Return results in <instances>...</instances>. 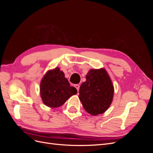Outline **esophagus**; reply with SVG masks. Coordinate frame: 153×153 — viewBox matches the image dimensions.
Wrapping results in <instances>:
<instances>
[{
  "mask_svg": "<svg viewBox=\"0 0 153 153\" xmlns=\"http://www.w3.org/2000/svg\"><path fill=\"white\" fill-rule=\"evenodd\" d=\"M75 87L76 89H77V91L78 92V91H79V89H80V85L75 84Z\"/></svg>",
  "mask_w": 153,
  "mask_h": 153,
  "instance_id": "obj_1",
  "label": "esophagus"
}]
</instances>
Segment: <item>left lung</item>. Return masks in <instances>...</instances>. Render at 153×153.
Returning a JSON list of instances; mask_svg holds the SVG:
<instances>
[{
    "instance_id": "obj_1",
    "label": "left lung",
    "mask_w": 153,
    "mask_h": 153,
    "mask_svg": "<svg viewBox=\"0 0 153 153\" xmlns=\"http://www.w3.org/2000/svg\"><path fill=\"white\" fill-rule=\"evenodd\" d=\"M113 96L114 86L105 69H91L79 90L84 109L92 115L103 114L109 108Z\"/></svg>"
}]
</instances>
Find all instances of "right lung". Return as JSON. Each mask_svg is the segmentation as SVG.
I'll return each instance as SVG.
<instances>
[{"label":"right lung","mask_w":153,"mask_h":153,"mask_svg":"<svg viewBox=\"0 0 153 153\" xmlns=\"http://www.w3.org/2000/svg\"><path fill=\"white\" fill-rule=\"evenodd\" d=\"M40 93L44 104L55 108L62 105L71 96L76 94L77 90L70 86L64 73L57 68L48 71L43 78Z\"/></svg>","instance_id":"right-lung-1"}]
</instances>
